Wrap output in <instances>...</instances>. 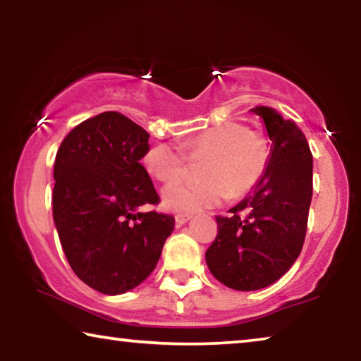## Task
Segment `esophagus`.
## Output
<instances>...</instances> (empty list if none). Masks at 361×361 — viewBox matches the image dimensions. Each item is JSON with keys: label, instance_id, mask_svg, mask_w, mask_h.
<instances>
[{"label": "esophagus", "instance_id": "34e87169", "mask_svg": "<svg viewBox=\"0 0 361 361\" xmlns=\"http://www.w3.org/2000/svg\"><path fill=\"white\" fill-rule=\"evenodd\" d=\"M189 219H191V215H189V213H178V215H175L176 224H185L189 221Z\"/></svg>", "mask_w": 361, "mask_h": 361}]
</instances>
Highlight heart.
<instances>
[{
	"label": "heart",
	"mask_w": 361,
	"mask_h": 361,
	"mask_svg": "<svg viewBox=\"0 0 361 361\" xmlns=\"http://www.w3.org/2000/svg\"><path fill=\"white\" fill-rule=\"evenodd\" d=\"M272 156V146L261 130L229 121L186 138L180 148L152 145L143 156V166L162 183L178 180L189 161H200L199 181H176L162 192L166 209L192 213L209 209L224 197H245L259 185Z\"/></svg>",
	"instance_id": "heart-1"
}]
</instances>
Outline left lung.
Wrapping results in <instances>:
<instances>
[{"label":"left lung","instance_id":"left-lung-1","mask_svg":"<svg viewBox=\"0 0 361 361\" xmlns=\"http://www.w3.org/2000/svg\"><path fill=\"white\" fill-rule=\"evenodd\" d=\"M272 142L264 176L228 216L205 252L216 280L232 290H259L279 280L301 253L312 200V152L295 121L255 106Z\"/></svg>","mask_w":361,"mask_h":361}]
</instances>
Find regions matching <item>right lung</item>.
<instances>
[{
	"mask_svg": "<svg viewBox=\"0 0 361 361\" xmlns=\"http://www.w3.org/2000/svg\"><path fill=\"white\" fill-rule=\"evenodd\" d=\"M149 133L106 111L76 126L54 164L52 213L73 272L105 295L132 290L154 271L175 218L156 210L161 197L140 159Z\"/></svg>",
	"mask_w": 361,
	"mask_h": 361,
	"instance_id": "right-lung-1",
	"label": "right lung"
}]
</instances>
